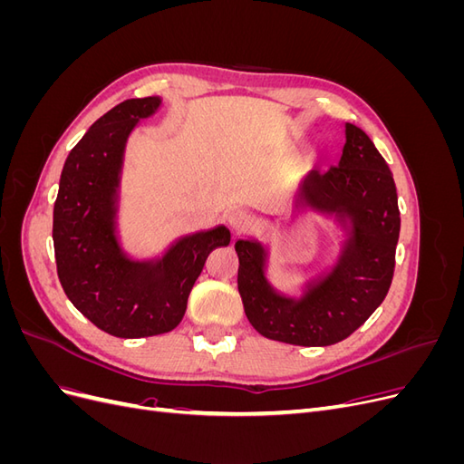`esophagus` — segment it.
<instances>
[{"instance_id":"1","label":"esophagus","mask_w":464,"mask_h":464,"mask_svg":"<svg viewBox=\"0 0 464 464\" xmlns=\"http://www.w3.org/2000/svg\"><path fill=\"white\" fill-rule=\"evenodd\" d=\"M227 222H228V227L232 228V232L240 234V232H246L251 227V222H254V220H251V217L246 213V210L236 208V210H232V213L228 215Z\"/></svg>"}]
</instances>
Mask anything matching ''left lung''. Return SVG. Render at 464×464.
Wrapping results in <instances>:
<instances>
[{"label":"left lung","mask_w":464,"mask_h":464,"mask_svg":"<svg viewBox=\"0 0 464 464\" xmlns=\"http://www.w3.org/2000/svg\"><path fill=\"white\" fill-rule=\"evenodd\" d=\"M334 217L348 232L333 269L305 285L302 298L278 294L265 276L266 249L237 240V290L254 329L271 341L329 346L363 325L387 296L401 230L395 179L372 139L346 123L341 160L312 170L296 195V208Z\"/></svg>","instance_id":"1"}]
</instances>
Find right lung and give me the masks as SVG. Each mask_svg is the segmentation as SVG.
I'll return each mask as SVG.
<instances>
[{
    "instance_id": "add662e5",
    "label": "right lung",
    "mask_w": 464,
    "mask_h": 464,
    "mask_svg": "<svg viewBox=\"0 0 464 464\" xmlns=\"http://www.w3.org/2000/svg\"><path fill=\"white\" fill-rule=\"evenodd\" d=\"M131 98L98 118L63 164L53 203V251L67 298L98 329L141 339L178 327L189 292L213 249L230 244L217 227L179 237L159 259L125 256L116 236L120 178L128 137L160 108Z\"/></svg>"
}]
</instances>
